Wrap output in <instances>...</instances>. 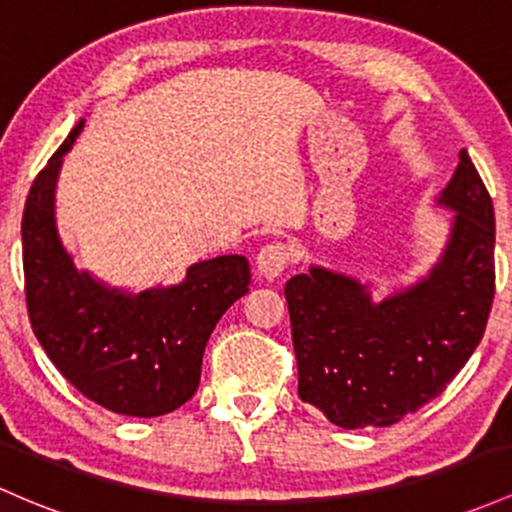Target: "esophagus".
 <instances>
[{
  "instance_id": "esophagus-1",
  "label": "esophagus",
  "mask_w": 512,
  "mask_h": 512,
  "mask_svg": "<svg viewBox=\"0 0 512 512\" xmlns=\"http://www.w3.org/2000/svg\"><path fill=\"white\" fill-rule=\"evenodd\" d=\"M255 265H257V274L265 277L267 282H272V279H277L286 269V265H289V247L284 243L265 245L260 250V255H257Z\"/></svg>"
}]
</instances>
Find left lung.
<instances>
[{"label": "left lung", "instance_id": "obj_1", "mask_svg": "<svg viewBox=\"0 0 512 512\" xmlns=\"http://www.w3.org/2000/svg\"><path fill=\"white\" fill-rule=\"evenodd\" d=\"M437 204L454 211L437 265L372 301L347 274L311 267L286 282L299 398L338 428H386L440 396L484 338L496 294L493 201L466 150Z\"/></svg>", "mask_w": 512, "mask_h": 512}]
</instances>
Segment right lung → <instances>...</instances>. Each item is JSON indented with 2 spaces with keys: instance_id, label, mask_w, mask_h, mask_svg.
Masks as SVG:
<instances>
[{
  "instance_id": "add662e5",
  "label": "right lung",
  "mask_w": 512,
  "mask_h": 512,
  "mask_svg": "<svg viewBox=\"0 0 512 512\" xmlns=\"http://www.w3.org/2000/svg\"><path fill=\"white\" fill-rule=\"evenodd\" d=\"M77 123L28 192L24 240L31 328L58 372L106 411L157 418L194 396L206 342L223 313L247 294L243 255L196 262L184 282L140 294L77 269L55 226V184Z\"/></svg>"
}]
</instances>
